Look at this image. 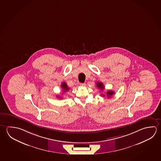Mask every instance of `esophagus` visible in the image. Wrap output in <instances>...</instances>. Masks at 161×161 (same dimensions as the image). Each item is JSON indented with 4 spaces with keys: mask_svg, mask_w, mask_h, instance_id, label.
Returning <instances> with one entry per match:
<instances>
[{
    "mask_svg": "<svg viewBox=\"0 0 161 161\" xmlns=\"http://www.w3.org/2000/svg\"><path fill=\"white\" fill-rule=\"evenodd\" d=\"M80 85H81V86H85V83H81Z\"/></svg>",
    "mask_w": 161,
    "mask_h": 161,
    "instance_id": "1",
    "label": "esophagus"
}]
</instances>
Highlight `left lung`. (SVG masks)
<instances>
[{"label":"left lung","mask_w":161,"mask_h":161,"mask_svg":"<svg viewBox=\"0 0 161 161\" xmlns=\"http://www.w3.org/2000/svg\"><path fill=\"white\" fill-rule=\"evenodd\" d=\"M96 85H97V87H98L99 89H101V90L104 89V85L101 82H97L96 83ZM114 94V92L112 91V90H108V91H107V92H106V95L108 98H110L111 96H113ZM106 95L105 94H101V96H102L103 97H104L106 96Z\"/></svg>","instance_id":"1"}]
</instances>
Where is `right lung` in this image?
<instances>
[{"label": "right lung", "mask_w": 161, "mask_h": 161, "mask_svg": "<svg viewBox=\"0 0 161 161\" xmlns=\"http://www.w3.org/2000/svg\"><path fill=\"white\" fill-rule=\"evenodd\" d=\"M61 86H62V88L63 91V92L64 93V92H67L69 89V88L68 87V86H67V84L65 83V82H63L62 83V84H61ZM63 92L62 94H63ZM57 97L58 98H62V97H61V96H57Z\"/></svg>", "instance_id": "add662e5"}]
</instances>
